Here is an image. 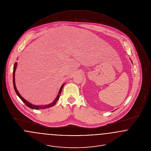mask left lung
<instances>
[{
	"instance_id": "1",
	"label": "left lung",
	"mask_w": 151,
	"mask_h": 151,
	"mask_svg": "<svg viewBox=\"0 0 151 151\" xmlns=\"http://www.w3.org/2000/svg\"><path fill=\"white\" fill-rule=\"evenodd\" d=\"M130 60H131V62H132V60H131V59H130Z\"/></svg>"
}]
</instances>
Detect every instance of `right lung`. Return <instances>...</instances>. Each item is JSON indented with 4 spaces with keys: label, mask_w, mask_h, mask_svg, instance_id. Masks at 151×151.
I'll return each mask as SVG.
<instances>
[{
    "label": "right lung",
    "mask_w": 151,
    "mask_h": 151,
    "mask_svg": "<svg viewBox=\"0 0 151 151\" xmlns=\"http://www.w3.org/2000/svg\"><path fill=\"white\" fill-rule=\"evenodd\" d=\"M17 62H15L14 64V72H13V84H14V91H15V92L17 94V95L19 96V97L22 100L24 103L29 108H31L32 109H36V110H38V109H46V108H51L52 106H53L57 102L59 99V97H60V94L61 93V92H62V88L64 86L65 84H63L59 89V92L57 96V97L55 98V99L54 100V101L50 103L49 104H47V105H33L32 104L30 103L28 101L26 100L25 99H24L22 96L20 95V94L19 93V91H17V88H16V84H15V79H14V76H15V71H16V67H17Z\"/></svg>",
    "instance_id": "obj_1"
}]
</instances>
